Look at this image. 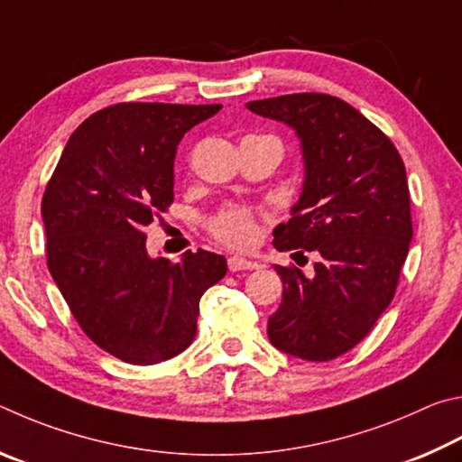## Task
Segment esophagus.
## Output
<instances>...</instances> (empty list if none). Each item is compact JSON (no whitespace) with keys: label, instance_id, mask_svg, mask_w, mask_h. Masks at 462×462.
<instances>
[{"label":"esophagus","instance_id":"34e87169","mask_svg":"<svg viewBox=\"0 0 462 462\" xmlns=\"http://www.w3.org/2000/svg\"><path fill=\"white\" fill-rule=\"evenodd\" d=\"M226 265H229V272H244V270H255L257 263L245 260V257H237L233 255L226 260Z\"/></svg>","mask_w":462,"mask_h":462}]
</instances>
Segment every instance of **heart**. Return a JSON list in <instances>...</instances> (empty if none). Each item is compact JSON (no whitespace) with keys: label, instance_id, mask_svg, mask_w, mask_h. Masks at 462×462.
Masks as SVG:
<instances>
[{"label":"heart","instance_id":"b5f03b06","mask_svg":"<svg viewBox=\"0 0 462 462\" xmlns=\"http://www.w3.org/2000/svg\"><path fill=\"white\" fill-rule=\"evenodd\" d=\"M208 231L218 244L231 249H249L260 239L257 217L249 207L226 205L208 218Z\"/></svg>","mask_w":462,"mask_h":462}]
</instances>
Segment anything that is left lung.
Wrapping results in <instances>:
<instances>
[{
	"label": "left lung",
	"mask_w": 462,
	"mask_h": 462,
	"mask_svg": "<svg viewBox=\"0 0 462 462\" xmlns=\"http://www.w3.org/2000/svg\"><path fill=\"white\" fill-rule=\"evenodd\" d=\"M247 109L284 121L302 140L304 190L273 231V247L320 255L312 278L276 265L284 294L268 337L298 359H337L393 300L414 233L406 166L390 137L338 97L292 93Z\"/></svg>",
	"instance_id": "left-lung-1"
}]
</instances>
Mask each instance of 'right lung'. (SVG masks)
Listing matches in <instances>:
<instances>
[{"mask_svg": "<svg viewBox=\"0 0 462 462\" xmlns=\"http://www.w3.org/2000/svg\"><path fill=\"white\" fill-rule=\"evenodd\" d=\"M221 105L117 103L70 135L42 197L46 263L91 341L132 365L182 353L199 302L226 273L223 255L152 260L145 233L174 200L182 135Z\"/></svg>", "mask_w": 462, "mask_h": 462, "instance_id": "add662e5", "label": "right lung"}]
</instances>
